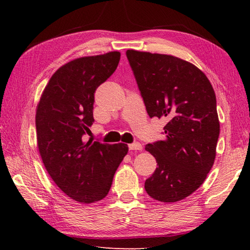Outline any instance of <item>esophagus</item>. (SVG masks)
<instances>
[{
	"instance_id": "34e87169",
	"label": "esophagus",
	"mask_w": 250,
	"mask_h": 250,
	"mask_svg": "<svg viewBox=\"0 0 250 250\" xmlns=\"http://www.w3.org/2000/svg\"><path fill=\"white\" fill-rule=\"evenodd\" d=\"M129 149L130 150H142L143 146L140 143H132V144H129Z\"/></svg>"
}]
</instances>
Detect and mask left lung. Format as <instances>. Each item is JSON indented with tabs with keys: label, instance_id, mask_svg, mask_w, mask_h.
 <instances>
[{
	"label": "left lung",
	"instance_id": "1",
	"mask_svg": "<svg viewBox=\"0 0 250 250\" xmlns=\"http://www.w3.org/2000/svg\"><path fill=\"white\" fill-rule=\"evenodd\" d=\"M125 54L147 114L167 121L166 139L145 147L158 163L145 190L157 201H180L204 183L215 161L220 132L215 91L203 72L179 58Z\"/></svg>",
	"mask_w": 250,
	"mask_h": 250
}]
</instances>
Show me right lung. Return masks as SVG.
Wrapping results in <instances>:
<instances>
[{
    "instance_id": "1",
    "label": "right lung",
    "mask_w": 250,
    "mask_h": 250,
    "mask_svg": "<svg viewBox=\"0 0 250 250\" xmlns=\"http://www.w3.org/2000/svg\"><path fill=\"white\" fill-rule=\"evenodd\" d=\"M120 52L83 57L61 66L37 105L35 125L42 160L67 196L83 204L104 199L116 169L128 153L125 144L84 142L94 122L97 88L116 71Z\"/></svg>"
}]
</instances>
